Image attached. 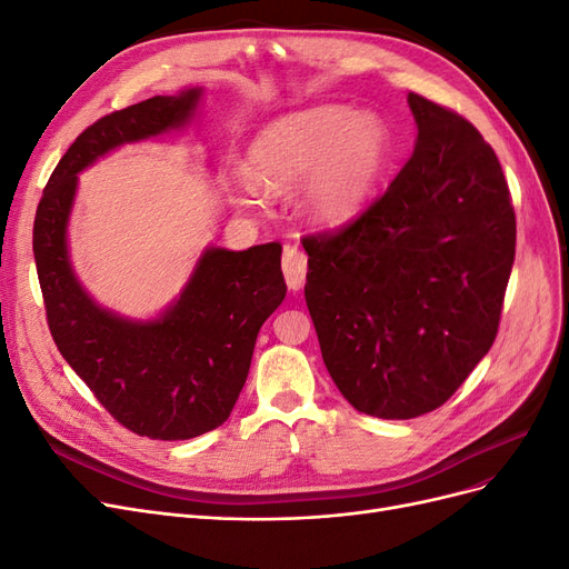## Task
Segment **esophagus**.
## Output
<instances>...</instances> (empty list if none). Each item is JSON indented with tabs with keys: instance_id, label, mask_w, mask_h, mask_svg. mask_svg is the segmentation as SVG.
Wrapping results in <instances>:
<instances>
[{
	"instance_id": "esophagus-1",
	"label": "esophagus",
	"mask_w": 569,
	"mask_h": 569,
	"mask_svg": "<svg viewBox=\"0 0 569 569\" xmlns=\"http://www.w3.org/2000/svg\"><path fill=\"white\" fill-rule=\"evenodd\" d=\"M282 272L287 287L291 291H299L306 282V272H308V258L303 251H299L297 247H284V256H282Z\"/></svg>"
}]
</instances>
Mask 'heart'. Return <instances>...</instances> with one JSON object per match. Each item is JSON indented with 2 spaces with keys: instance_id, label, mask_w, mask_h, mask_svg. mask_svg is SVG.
<instances>
[{
  "instance_id": "1",
  "label": "heart",
  "mask_w": 569,
  "mask_h": 569,
  "mask_svg": "<svg viewBox=\"0 0 569 569\" xmlns=\"http://www.w3.org/2000/svg\"><path fill=\"white\" fill-rule=\"evenodd\" d=\"M391 137L375 113L316 107L278 118L258 132L244 161L237 201L258 206V189L299 187V211L318 228H337L360 213L389 159Z\"/></svg>"
}]
</instances>
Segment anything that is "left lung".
Wrapping results in <instances>:
<instances>
[{
  "instance_id": "obj_1",
  "label": "left lung",
  "mask_w": 569,
  "mask_h": 569,
  "mask_svg": "<svg viewBox=\"0 0 569 569\" xmlns=\"http://www.w3.org/2000/svg\"><path fill=\"white\" fill-rule=\"evenodd\" d=\"M412 157L370 209L306 237V303L325 368L356 410L439 408L491 349L515 261V211L472 123L408 94Z\"/></svg>"
}]
</instances>
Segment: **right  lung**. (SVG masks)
<instances>
[{
  "label": "right lung",
  "instance_id": "right-lung-1",
  "mask_svg": "<svg viewBox=\"0 0 569 569\" xmlns=\"http://www.w3.org/2000/svg\"><path fill=\"white\" fill-rule=\"evenodd\" d=\"M203 88L151 97L99 118L51 173L32 228L49 332L66 363L130 432L180 441L220 427L242 391L256 337L287 295L278 242L230 251L206 247L163 313L126 318L82 287L68 251L78 176L109 151L180 130Z\"/></svg>",
  "mask_w": 569,
  "mask_h": 569
}]
</instances>
